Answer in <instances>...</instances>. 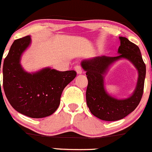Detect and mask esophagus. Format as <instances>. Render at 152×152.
<instances>
[{
  "instance_id": "1",
  "label": "esophagus",
  "mask_w": 152,
  "mask_h": 152,
  "mask_svg": "<svg viewBox=\"0 0 152 152\" xmlns=\"http://www.w3.org/2000/svg\"><path fill=\"white\" fill-rule=\"evenodd\" d=\"M74 69L78 74H81V73H82V69L80 65H76V66L74 67Z\"/></svg>"
}]
</instances>
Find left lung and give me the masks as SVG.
Listing matches in <instances>:
<instances>
[{
    "label": "left lung",
    "instance_id": "obj_1",
    "mask_svg": "<svg viewBox=\"0 0 152 152\" xmlns=\"http://www.w3.org/2000/svg\"><path fill=\"white\" fill-rule=\"evenodd\" d=\"M121 45L117 56H96L82 61L81 65L86 71L88 85L86 101L92 114L107 121H115L124 118L134 111L140 103L143 93L145 77V65L140 48L127 38L119 37ZM121 58L132 62L139 71V79L134 93L125 99H118L110 96L104 88V75L113 63Z\"/></svg>",
    "mask_w": 152,
    "mask_h": 152
}]
</instances>
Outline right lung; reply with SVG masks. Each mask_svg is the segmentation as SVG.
I'll return each instance as SVG.
<instances>
[{"label": "right lung", "mask_w": 152, "mask_h": 152, "mask_svg": "<svg viewBox=\"0 0 152 152\" xmlns=\"http://www.w3.org/2000/svg\"><path fill=\"white\" fill-rule=\"evenodd\" d=\"M31 42L30 36L14 41L4 61L3 87L16 111L28 117L41 118L57 110L64 88L75 79L76 72L58 71L50 67L32 73L25 71L20 59Z\"/></svg>", "instance_id": "1"}]
</instances>
